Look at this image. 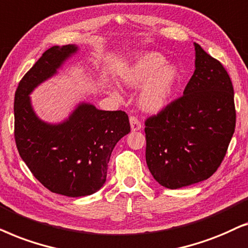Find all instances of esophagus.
Listing matches in <instances>:
<instances>
[{
    "label": "esophagus",
    "instance_id": "1",
    "mask_svg": "<svg viewBox=\"0 0 248 248\" xmlns=\"http://www.w3.org/2000/svg\"><path fill=\"white\" fill-rule=\"evenodd\" d=\"M129 122H130V128H131V130H133V131H137L141 128L140 121L138 120L136 117H130Z\"/></svg>",
    "mask_w": 248,
    "mask_h": 248
}]
</instances>
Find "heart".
<instances>
[{"label":"heart","mask_w":248,"mask_h":248,"mask_svg":"<svg viewBox=\"0 0 248 248\" xmlns=\"http://www.w3.org/2000/svg\"><path fill=\"white\" fill-rule=\"evenodd\" d=\"M121 79L131 87L144 85L138 98L140 107L148 113H157L172 101L180 82V72L173 63L166 62L162 54L147 52L127 65Z\"/></svg>","instance_id":"heart-1"}]
</instances>
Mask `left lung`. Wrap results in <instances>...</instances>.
Listing matches in <instances>:
<instances>
[{
	"instance_id": "1",
	"label": "left lung",
	"mask_w": 248,
	"mask_h": 248,
	"mask_svg": "<svg viewBox=\"0 0 248 248\" xmlns=\"http://www.w3.org/2000/svg\"><path fill=\"white\" fill-rule=\"evenodd\" d=\"M183 96L145 124L146 163L161 186L177 189L216 172L235 131L233 87L219 61L199 44Z\"/></svg>"
}]
</instances>
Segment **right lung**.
<instances>
[{"instance_id": "1", "label": "right lung", "mask_w": 248, "mask_h": 248, "mask_svg": "<svg viewBox=\"0 0 248 248\" xmlns=\"http://www.w3.org/2000/svg\"><path fill=\"white\" fill-rule=\"evenodd\" d=\"M75 44L52 46L19 82L15 96V137L19 154L39 183L69 197L96 193L107 181L108 163L115 144L130 131L124 111L98 110L79 102L60 122L42 120L31 94L59 74L77 54Z\"/></svg>"}]
</instances>
